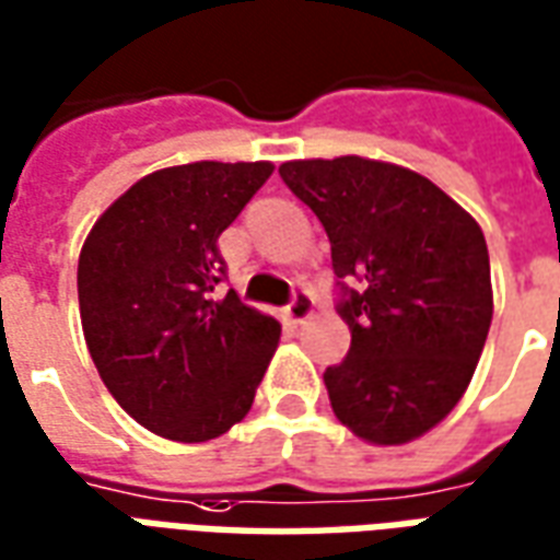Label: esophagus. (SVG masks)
Masks as SVG:
<instances>
[{"instance_id": "34e87169", "label": "esophagus", "mask_w": 560, "mask_h": 560, "mask_svg": "<svg viewBox=\"0 0 560 560\" xmlns=\"http://www.w3.org/2000/svg\"><path fill=\"white\" fill-rule=\"evenodd\" d=\"M313 295L310 292H295V298H292V304L285 307V319L292 322V325H301V322H307L310 316H313Z\"/></svg>"}]
</instances>
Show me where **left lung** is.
I'll use <instances>...</instances> for the list:
<instances>
[{
	"label": "left lung",
	"mask_w": 560,
	"mask_h": 560,
	"mask_svg": "<svg viewBox=\"0 0 560 560\" xmlns=\"http://www.w3.org/2000/svg\"><path fill=\"white\" fill-rule=\"evenodd\" d=\"M289 190L328 232L352 330L325 370L330 409L370 444H406L463 399L492 322L483 230L406 166L342 154L285 161Z\"/></svg>",
	"instance_id": "1"
}]
</instances>
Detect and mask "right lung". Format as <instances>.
I'll use <instances>...</instances> for the list:
<instances>
[{"instance_id": "obj_1", "label": "right lung", "mask_w": 560, "mask_h": 560, "mask_svg": "<svg viewBox=\"0 0 560 560\" xmlns=\"http://www.w3.org/2000/svg\"><path fill=\"white\" fill-rule=\"evenodd\" d=\"M275 163L196 161L149 173L85 235L77 292L89 354L140 427L173 442H208L250 411L280 322L214 298L226 275L220 232Z\"/></svg>"}]
</instances>
